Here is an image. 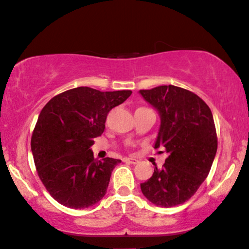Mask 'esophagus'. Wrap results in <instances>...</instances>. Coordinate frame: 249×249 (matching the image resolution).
<instances>
[{
	"instance_id": "obj_1",
	"label": "esophagus",
	"mask_w": 249,
	"mask_h": 249,
	"mask_svg": "<svg viewBox=\"0 0 249 249\" xmlns=\"http://www.w3.org/2000/svg\"><path fill=\"white\" fill-rule=\"evenodd\" d=\"M124 161H125V162L132 163V164H137L138 162H139V161H138L137 159H133V158H126V159H124Z\"/></svg>"
}]
</instances>
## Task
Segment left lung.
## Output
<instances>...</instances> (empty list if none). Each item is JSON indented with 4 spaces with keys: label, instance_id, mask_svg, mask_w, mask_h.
<instances>
[{
    "label": "left lung",
    "instance_id": "8db88e82",
    "mask_svg": "<svg viewBox=\"0 0 249 249\" xmlns=\"http://www.w3.org/2000/svg\"><path fill=\"white\" fill-rule=\"evenodd\" d=\"M139 92L160 115L154 148L163 146L168 153L162 168L155 167L140 188L157 206L183 204L208 178L217 153L213 116L202 98L179 87L160 86Z\"/></svg>",
    "mask_w": 249,
    "mask_h": 249
}]
</instances>
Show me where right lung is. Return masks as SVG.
<instances>
[{"label":"right lung","instance_id":"obj_1","mask_svg":"<svg viewBox=\"0 0 249 249\" xmlns=\"http://www.w3.org/2000/svg\"><path fill=\"white\" fill-rule=\"evenodd\" d=\"M131 94L77 87L54 96L43 107L31 151L39 178L60 204L85 209L104 197L112 170L122 161L96 160L90 147L103 133L110 110Z\"/></svg>","mask_w":249,"mask_h":249}]
</instances>
